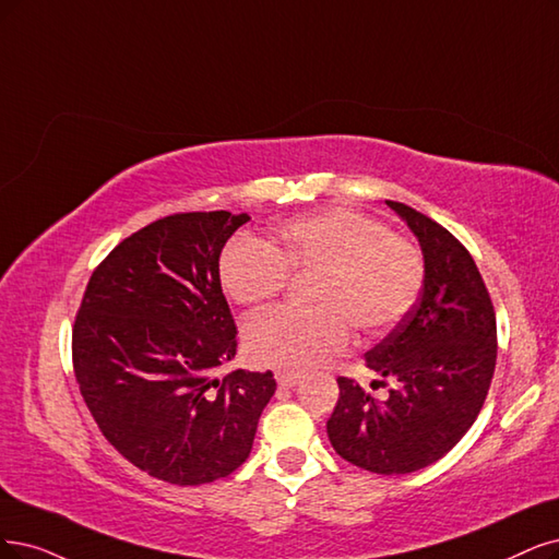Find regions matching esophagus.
I'll use <instances>...</instances> for the list:
<instances>
[{"instance_id":"esophagus-1","label":"esophagus","mask_w":559,"mask_h":559,"mask_svg":"<svg viewBox=\"0 0 559 559\" xmlns=\"http://www.w3.org/2000/svg\"><path fill=\"white\" fill-rule=\"evenodd\" d=\"M299 373H295V370H276V382L281 386H295L299 382Z\"/></svg>"}]
</instances>
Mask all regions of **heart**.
<instances>
[{
	"label": "heart",
	"mask_w": 559,
	"mask_h": 559,
	"mask_svg": "<svg viewBox=\"0 0 559 559\" xmlns=\"http://www.w3.org/2000/svg\"><path fill=\"white\" fill-rule=\"evenodd\" d=\"M290 276H311V308H274L246 322L243 347L258 366L311 368L345 349L349 324L361 336L391 332L417 304L426 266L415 241L345 206L293 218L272 243L239 235L221 253L223 293L239 306L274 299Z\"/></svg>",
	"instance_id": "obj_1"
}]
</instances>
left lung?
Returning <instances> with one entry per match:
<instances>
[{
	"instance_id": "left-lung-1",
	"label": "left lung",
	"mask_w": 559,
	"mask_h": 559,
	"mask_svg": "<svg viewBox=\"0 0 559 559\" xmlns=\"http://www.w3.org/2000/svg\"><path fill=\"white\" fill-rule=\"evenodd\" d=\"M386 204L417 235L426 278L412 311L366 353L386 399L341 376L326 432L341 459L376 474H407L440 461L465 436L488 396L498 324L486 283L447 227L403 202Z\"/></svg>"
}]
</instances>
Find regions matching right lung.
<instances>
[{
	"mask_svg": "<svg viewBox=\"0 0 559 559\" xmlns=\"http://www.w3.org/2000/svg\"><path fill=\"white\" fill-rule=\"evenodd\" d=\"M248 214L179 212L94 269L71 334L73 373L123 459L175 486L212 484L251 453L272 370H218L237 353L218 258Z\"/></svg>",
	"mask_w": 559,
	"mask_h": 559,
	"instance_id": "right-lung-1",
	"label": "right lung"
}]
</instances>
